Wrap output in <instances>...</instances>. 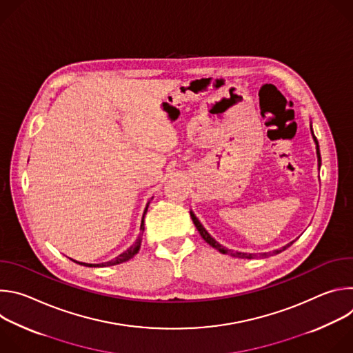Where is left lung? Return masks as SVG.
<instances>
[{
  "mask_svg": "<svg viewBox=\"0 0 353 353\" xmlns=\"http://www.w3.org/2000/svg\"><path fill=\"white\" fill-rule=\"evenodd\" d=\"M312 135H313V139H314V142H316V149H317V159H319V169H320V166H321V157H320V148H319V141H317V138L314 137V134H313V128H312ZM190 215H191V219H192V222H194V225H195V228H196V230L199 232V234H201V237H203L210 245H212L214 248H216L218 251H221L222 254H230V256H233V257H239V259H253L256 254H247V253H240V251H236V253H230V250H228L226 247H223L222 244H219L207 230H205V228L201 225V222L196 219V216L194 215V212H190ZM294 241V240H293ZM293 241H290V243H288L286 245H283L282 248H279V250H275V251H272V254H279L281 251H283V250H286L289 245H292V243ZM263 257H267V256H270V253H264V254H261Z\"/></svg>",
  "mask_w": 353,
  "mask_h": 353,
  "instance_id": "obj_1",
  "label": "left lung"
}]
</instances>
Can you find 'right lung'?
I'll list each match as a JSON object with an SVG mask.
<instances>
[{"label": "right lung", "mask_w": 353, "mask_h": 353, "mask_svg": "<svg viewBox=\"0 0 353 353\" xmlns=\"http://www.w3.org/2000/svg\"><path fill=\"white\" fill-rule=\"evenodd\" d=\"M149 204V203H148ZM148 204H146V208H145V211H143V216H142V222H141V230L143 232V229H145V226H143V218H145V214H146V211H148ZM141 241H142V239H141V236L137 239V241L130 247V248H127L124 253H121L120 256H117L116 259H113V260H110V261H106V263H102V264H86V263H79V261H75V260H72L74 263H77V264H79V265H85V267H112V265H117V264H121V263H125V261H128V260H131L138 251H139V247H141Z\"/></svg>", "instance_id": "1"}]
</instances>
